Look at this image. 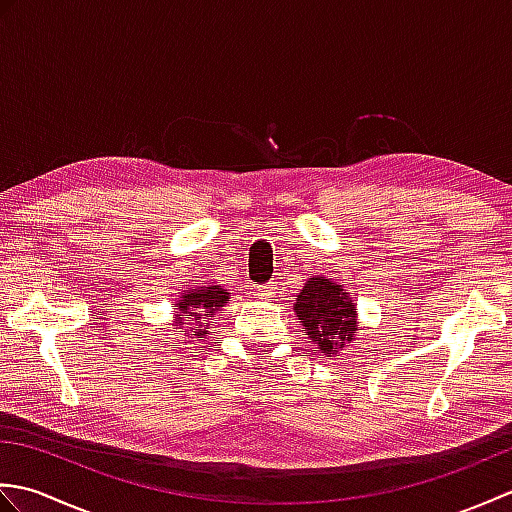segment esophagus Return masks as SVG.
I'll list each match as a JSON object with an SVG mask.
<instances>
[{
  "label": "esophagus",
  "instance_id": "obj_1",
  "mask_svg": "<svg viewBox=\"0 0 512 512\" xmlns=\"http://www.w3.org/2000/svg\"><path fill=\"white\" fill-rule=\"evenodd\" d=\"M275 286L273 284H270V286H262V288H259V297H262V299H273V295H275Z\"/></svg>",
  "mask_w": 512,
  "mask_h": 512
}]
</instances>
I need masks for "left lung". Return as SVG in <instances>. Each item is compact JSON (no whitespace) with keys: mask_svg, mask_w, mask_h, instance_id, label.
Returning <instances> with one entry per match:
<instances>
[{"mask_svg":"<svg viewBox=\"0 0 512 512\" xmlns=\"http://www.w3.org/2000/svg\"><path fill=\"white\" fill-rule=\"evenodd\" d=\"M292 310H295L303 332L308 334L314 352L332 356L339 354L341 347L356 341V303L339 281L323 275L310 277L297 295V303Z\"/></svg>","mask_w":512,"mask_h":512,"instance_id":"obj_1","label":"left lung"}]
</instances>
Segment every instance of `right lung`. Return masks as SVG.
Returning a JSON list of instances; mask_svg holds the SVG:
<instances>
[{
    "label": "right lung",
    "instance_id": "1",
    "mask_svg": "<svg viewBox=\"0 0 512 512\" xmlns=\"http://www.w3.org/2000/svg\"><path fill=\"white\" fill-rule=\"evenodd\" d=\"M228 299H231V292L217 284L182 290L173 301V332H182L178 339L189 338L187 343L206 339L213 325L211 319L226 306Z\"/></svg>",
    "mask_w": 512,
    "mask_h": 512
}]
</instances>
